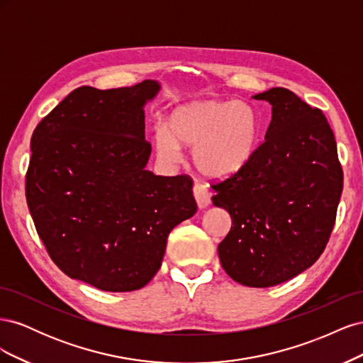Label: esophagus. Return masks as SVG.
<instances>
[{
	"instance_id": "1",
	"label": "esophagus",
	"mask_w": 363,
	"mask_h": 363,
	"mask_svg": "<svg viewBox=\"0 0 363 363\" xmlns=\"http://www.w3.org/2000/svg\"><path fill=\"white\" fill-rule=\"evenodd\" d=\"M192 191H194V196H195V201H196L199 208H206L208 204H211V192L207 191L204 184L195 183Z\"/></svg>"
}]
</instances>
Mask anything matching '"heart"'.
Here are the masks:
<instances>
[{"label":"heart","instance_id":"b5f03b06","mask_svg":"<svg viewBox=\"0 0 363 363\" xmlns=\"http://www.w3.org/2000/svg\"><path fill=\"white\" fill-rule=\"evenodd\" d=\"M260 116L242 101L196 100L174 107L167 124L152 133L157 159L174 167L180 148H192L194 167L208 179H225L244 169L256 155Z\"/></svg>","mask_w":363,"mask_h":363}]
</instances>
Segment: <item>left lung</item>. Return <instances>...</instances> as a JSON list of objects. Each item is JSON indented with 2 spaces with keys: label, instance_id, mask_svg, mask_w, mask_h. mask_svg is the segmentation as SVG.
I'll list each match as a JSON object with an SVG mask.
<instances>
[{
  "label": "left lung",
  "instance_id": "left-lung-1",
  "mask_svg": "<svg viewBox=\"0 0 363 363\" xmlns=\"http://www.w3.org/2000/svg\"><path fill=\"white\" fill-rule=\"evenodd\" d=\"M252 98L271 104L265 142L244 169L212 186V203L232 218L218 245L224 271L244 286L269 288L298 276L321 256L344 174L320 108L284 87Z\"/></svg>",
  "mask_w": 363,
  "mask_h": 363
}]
</instances>
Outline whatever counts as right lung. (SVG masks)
Here are the masks:
<instances>
[{"instance_id": "1", "label": "right lung", "mask_w": 363, "mask_h": 363, "mask_svg": "<svg viewBox=\"0 0 363 363\" xmlns=\"http://www.w3.org/2000/svg\"><path fill=\"white\" fill-rule=\"evenodd\" d=\"M160 89L79 87L31 136L26 196L38 235L68 277L96 289L144 288L171 230L196 212L189 177L147 171L144 108Z\"/></svg>"}]
</instances>
